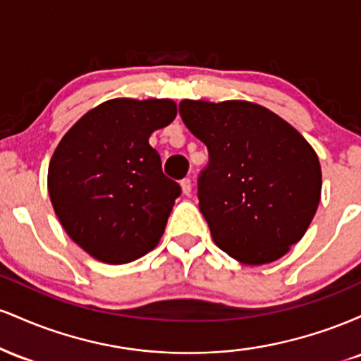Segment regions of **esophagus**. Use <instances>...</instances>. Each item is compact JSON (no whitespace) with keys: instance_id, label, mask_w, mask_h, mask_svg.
Wrapping results in <instances>:
<instances>
[{"instance_id":"34e87169","label":"esophagus","mask_w":361,"mask_h":361,"mask_svg":"<svg viewBox=\"0 0 361 361\" xmlns=\"http://www.w3.org/2000/svg\"><path fill=\"white\" fill-rule=\"evenodd\" d=\"M181 190H183L185 195L192 193V180H190V178H183V180H181Z\"/></svg>"}]
</instances>
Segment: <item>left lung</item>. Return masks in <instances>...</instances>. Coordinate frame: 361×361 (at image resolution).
Masks as SVG:
<instances>
[{
    "label": "left lung",
    "mask_w": 361,
    "mask_h": 361,
    "mask_svg": "<svg viewBox=\"0 0 361 361\" xmlns=\"http://www.w3.org/2000/svg\"><path fill=\"white\" fill-rule=\"evenodd\" d=\"M209 149L198 205L214 243L244 264L281 258L307 231L321 200V164L290 123L250 102L180 103Z\"/></svg>",
    "instance_id": "1"
}]
</instances>
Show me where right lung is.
Instances as JSON below:
<instances>
[{"instance_id": "1", "label": "right lung", "mask_w": 361, "mask_h": 361, "mask_svg": "<svg viewBox=\"0 0 361 361\" xmlns=\"http://www.w3.org/2000/svg\"><path fill=\"white\" fill-rule=\"evenodd\" d=\"M171 100L117 98L82 115L54 151L47 186L66 233L93 258L130 263L154 250L181 186L149 146Z\"/></svg>"}]
</instances>
